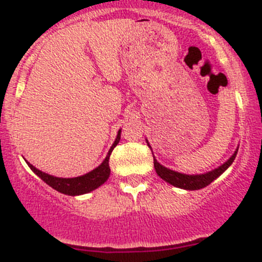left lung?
I'll return each instance as SVG.
<instances>
[{"mask_svg":"<svg viewBox=\"0 0 262 262\" xmlns=\"http://www.w3.org/2000/svg\"><path fill=\"white\" fill-rule=\"evenodd\" d=\"M148 146H149V144H148ZM237 152H238V148H237L236 152L232 155V157L229 158L227 162H224L223 165L219 166L215 170L209 171V172L207 173H202V175H185V173L176 172V171H172L170 170V168L165 167V166L160 165L155 157H153V165H155L157 175L160 176L161 179H163L166 182H168V184L185 190H199L208 186V185L212 184L216 178H219V176L232 165V162H233L234 158H236Z\"/></svg>","mask_w":262,"mask_h":262,"instance_id":"obj_1","label":"left lung"}]
</instances>
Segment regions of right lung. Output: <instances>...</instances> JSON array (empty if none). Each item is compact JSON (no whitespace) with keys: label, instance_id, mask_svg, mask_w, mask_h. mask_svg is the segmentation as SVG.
Here are the masks:
<instances>
[{"label":"right lung","instance_id":"add662e5","mask_svg":"<svg viewBox=\"0 0 262 262\" xmlns=\"http://www.w3.org/2000/svg\"><path fill=\"white\" fill-rule=\"evenodd\" d=\"M120 132H118V136H116L115 142L113 143V146L110 147L109 153H107L106 158L102 161L101 165L99 167H96L95 170H92L91 172L86 173V175L78 176V178H72V179H63V178H55V176L48 175V173L43 172V171L38 170V168L34 167L33 165L28 162L29 167L34 171V173L39 176L44 182L52 186L53 189L57 190V191L62 192L66 195H81V194H87V192L92 191V190L97 189L99 186H101L105 181L109 179L110 175V166H109V158L112 155L113 149L116 147V144L120 141Z\"/></svg>","mask_w":262,"mask_h":262}]
</instances>
